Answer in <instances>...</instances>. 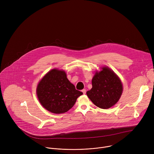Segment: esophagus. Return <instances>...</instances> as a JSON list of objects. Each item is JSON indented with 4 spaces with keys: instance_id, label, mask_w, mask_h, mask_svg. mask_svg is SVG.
Masks as SVG:
<instances>
[{
    "instance_id": "1",
    "label": "esophagus",
    "mask_w": 154,
    "mask_h": 154,
    "mask_svg": "<svg viewBox=\"0 0 154 154\" xmlns=\"http://www.w3.org/2000/svg\"><path fill=\"white\" fill-rule=\"evenodd\" d=\"M82 91L83 92V93L85 94H86V90H85V89H83V90H82Z\"/></svg>"
}]
</instances>
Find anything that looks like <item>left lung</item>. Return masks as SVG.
I'll return each instance as SVG.
<instances>
[{
  "mask_svg": "<svg viewBox=\"0 0 154 154\" xmlns=\"http://www.w3.org/2000/svg\"><path fill=\"white\" fill-rule=\"evenodd\" d=\"M92 88L87 96L97 106L107 109L115 105L122 93V84L118 75L108 67L96 72L92 79Z\"/></svg>",
  "mask_w": 154,
  "mask_h": 154,
  "instance_id": "left-lung-1",
  "label": "left lung"
}]
</instances>
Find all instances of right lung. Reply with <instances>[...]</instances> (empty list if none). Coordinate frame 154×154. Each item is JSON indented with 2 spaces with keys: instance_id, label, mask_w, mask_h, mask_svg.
Wrapping results in <instances>:
<instances>
[{
  "instance_id": "obj_1",
  "label": "right lung",
  "mask_w": 154,
  "mask_h": 154,
  "mask_svg": "<svg viewBox=\"0 0 154 154\" xmlns=\"http://www.w3.org/2000/svg\"><path fill=\"white\" fill-rule=\"evenodd\" d=\"M36 94L44 108L51 113L60 114L69 110L83 93L75 89L65 71L53 69L39 82Z\"/></svg>"
}]
</instances>
